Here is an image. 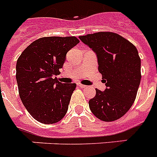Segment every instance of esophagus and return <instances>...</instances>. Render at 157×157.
<instances>
[{"mask_svg":"<svg viewBox=\"0 0 157 157\" xmlns=\"http://www.w3.org/2000/svg\"><path fill=\"white\" fill-rule=\"evenodd\" d=\"M77 85H78V86H79V87H80V88H81V89H84V88L86 87V85H82V84H77Z\"/></svg>","mask_w":157,"mask_h":157,"instance_id":"esophagus-1","label":"esophagus"}]
</instances>
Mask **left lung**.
<instances>
[{
	"mask_svg": "<svg viewBox=\"0 0 157 157\" xmlns=\"http://www.w3.org/2000/svg\"><path fill=\"white\" fill-rule=\"evenodd\" d=\"M98 57L105 91L96 89L89 101L90 110L105 122L115 121L132 107L141 80V60L136 48L119 34L98 32L80 36Z\"/></svg>",
	"mask_w": 157,
	"mask_h": 157,
	"instance_id": "obj_1",
	"label": "left lung"
}]
</instances>
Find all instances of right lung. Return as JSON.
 Masks as SVG:
<instances>
[{"instance_id":"obj_1","label":"right lung","mask_w":157,"mask_h":157,"mask_svg":"<svg viewBox=\"0 0 157 157\" xmlns=\"http://www.w3.org/2000/svg\"><path fill=\"white\" fill-rule=\"evenodd\" d=\"M71 37H43L33 42L17 59L16 79L19 96L34 119L44 124L61 120L67 113L76 83L62 84L59 74L66 54L79 43Z\"/></svg>"}]
</instances>
